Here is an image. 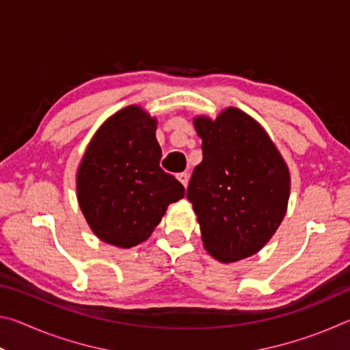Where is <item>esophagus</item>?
<instances>
[{
  "label": "esophagus",
  "mask_w": 350,
  "mask_h": 350,
  "mask_svg": "<svg viewBox=\"0 0 350 350\" xmlns=\"http://www.w3.org/2000/svg\"><path fill=\"white\" fill-rule=\"evenodd\" d=\"M188 173H179V174H177V179H179L180 180V183H182V185L183 187H185L187 188V185H188Z\"/></svg>",
  "instance_id": "esophagus-1"
}]
</instances>
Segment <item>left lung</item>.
Returning <instances> with one entry per match:
<instances>
[{
	"mask_svg": "<svg viewBox=\"0 0 350 350\" xmlns=\"http://www.w3.org/2000/svg\"><path fill=\"white\" fill-rule=\"evenodd\" d=\"M202 162L193 171L187 198L193 204L211 256L234 262L258 253L286 216L290 174L258 122L236 108L216 120L194 118Z\"/></svg>",
	"mask_w": 350,
	"mask_h": 350,
	"instance_id": "8db88e82",
	"label": "left lung"
}]
</instances>
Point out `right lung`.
I'll list each match as a JSON object with an SVG mask.
<instances>
[{
    "mask_svg": "<svg viewBox=\"0 0 350 350\" xmlns=\"http://www.w3.org/2000/svg\"><path fill=\"white\" fill-rule=\"evenodd\" d=\"M156 118L139 106L109 117L83 156L77 194L88 224L106 244L129 248L146 241L167 206L185 196L161 168Z\"/></svg>",
    "mask_w": 350,
    "mask_h": 350,
    "instance_id": "1",
    "label": "right lung"
}]
</instances>
